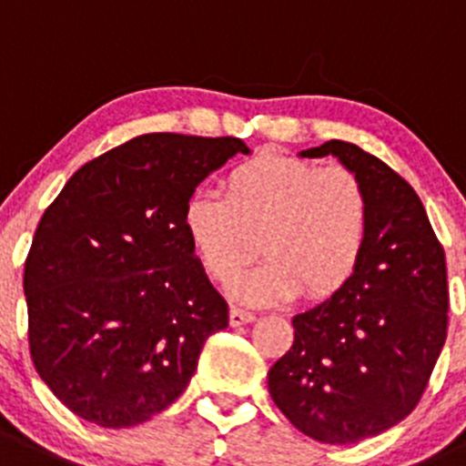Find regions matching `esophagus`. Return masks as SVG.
Wrapping results in <instances>:
<instances>
[{
  "label": "esophagus",
  "mask_w": 466,
  "mask_h": 466,
  "mask_svg": "<svg viewBox=\"0 0 466 466\" xmlns=\"http://www.w3.org/2000/svg\"><path fill=\"white\" fill-rule=\"evenodd\" d=\"M255 319V312L250 310H243V308H232L229 310V324L232 326H241V324H248V321Z\"/></svg>",
  "instance_id": "34e87169"
}]
</instances>
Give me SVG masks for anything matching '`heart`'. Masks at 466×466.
Listing matches in <instances>:
<instances>
[{
    "label": "heart",
    "mask_w": 466,
    "mask_h": 466,
    "mask_svg": "<svg viewBox=\"0 0 466 466\" xmlns=\"http://www.w3.org/2000/svg\"><path fill=\"white\" fill-rule=\"evenodd\" d=\"M370 199L351 169L317 167L262 151L228 172L223 195L198 193L184 207V229L204 271L229 280L259 248L264 262L232 282L238 301L321 299L359 267Z\"/></svg>",
    "instance_id": "b5f03b06"
}]
</instances>
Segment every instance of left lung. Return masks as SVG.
<instances>
[{
  "mask_svg": "<svg viewBox=\"0 0 466 466\" xmlns=\"http://www.w3.org/2000/svg\"><path fill=\"white\" fill-rule=\"evenodd\" d=\"M301 156H336L351 169L370 225L350 280L292 319L268 393L310 439L359 443L410 416L428 386L449 329L446 255L416 190L384 160L342 140Z\"/></svg>",
  "mask_w": 466,
  "mask_h": 466,
  "instance_id": "8db88e82",
  "label": "left lung"
}]
</instances>
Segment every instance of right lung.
Returning a JSON list of instances; mask_svg holds the SVG:
<instances>
[{
  "instance_id": "right-lung-1",
  "label": "right lung",
  "mask_w": 466,
  "mask_h": 466,
  "mask_svg": "<svg viewBox=\"0 0 466 466\" xmlns=\"http://www.w3.org/2000/svg\"><path fill=\"white\" fill-rule=\"evenodd\" d=\"M237 154H250L238 137L140 135L82 165L43 213L25 262L29 351L80 419L130 428L160 414L228 329L184 207Z\"/></svg>"
}]
</instances>
